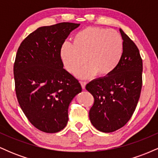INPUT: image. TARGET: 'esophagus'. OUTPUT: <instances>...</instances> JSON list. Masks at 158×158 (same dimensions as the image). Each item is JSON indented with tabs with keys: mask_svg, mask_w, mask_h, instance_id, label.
Returning a JSON list of instances; mask_svg holds the SVG:
<instances>
[{
	"mask_svg": "<svg viewBox=\"0 0 158 158\" xmlns=\"http://www.w3.org/2000/svg\"><path fill=\"white\" fill-rule=\"evenodd\" d=\"M80 84H81V88H82V89H85V86H86V84H87L86 81H80Z\"/></svg>",
	"mask_w": 158,
	"mask_h": 158,
	"instance_id": "34e87169",
	"label": "esophagus"
}]
</instances>
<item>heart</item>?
Segmentation results:
<instances>
[{"mask_svg":"<svg viewBox=\"0 0 158 158\" xmlns=\"http://www.w3.org/2000/svg\"><path fill=\"white\" fill-rule=\"evenodd\" d=\"M124 41L114 30L89 27L79 30L73 37V44L64 42L60 48V57L65 69L77 73L87 62L88 66L77 74L87 79L97 74L107 77L117 69L123 59Z\"/></svg>","mask_w":158,"mask_h":158,"instance_id":"heart-1","label":"heart"}]
</instances>
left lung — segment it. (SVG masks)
I'll list each match as a JSON object with an SVG mask.
<instances>
[{
  "label": "left lung",
  "mask_w": 158,
  "mask_h": 158,
  "mask_svg": "<svg viewBox=\"0 0 158 158\" xmlns=\"http://www.w3.org/2000/svg\"><path fill=\"white\" fill-rule=\"evenodd\" d=\"M124 41L123 59L110 76L87 84L94 102L89 111L92 125L110 133L124 126L135 112L142 88L143 61L137 47L119 29Z\"/></svg>",
  "instance_id": "left-lung-1"
}]
</instances>
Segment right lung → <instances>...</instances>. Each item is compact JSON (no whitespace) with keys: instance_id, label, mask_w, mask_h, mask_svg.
Here are the masks:
<instances>
[{"instance_id":"add662e5","label":"right lung","mask_w":158,"mask_h":158,"mask_svg":"<svg viewBox=\"0 0 158 158\" xmlns=\"http://www.w3.org/2000/svg\"><path fill=\"white\" fill-rule=\"evenodd\" d=\"M79 25L41 27L18 49L13 68L18 101L29 121L46 133L67 126L69 105L81 91L79 81L63 68L59 54L65 39Z\"/></svg>"}]
</instances>
